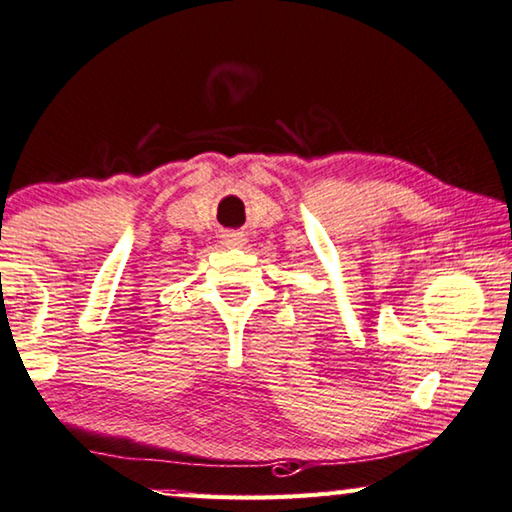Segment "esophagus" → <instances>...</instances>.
<instances>
[{"label":"esophagus","mask_w":512,"mask_h":512,"mask_svg":"<svg viewBox=\"0 0 512 512\" xmlns=\"http://www.w3.org/2000/svg\"><path fill=\"white\" fill-rule=\"evenodd\" d=\"M223 243L227 248H241L246 243V237L241 232H225L223 234Z\"/></svg>","instance_id":"1"}]
</instances>
